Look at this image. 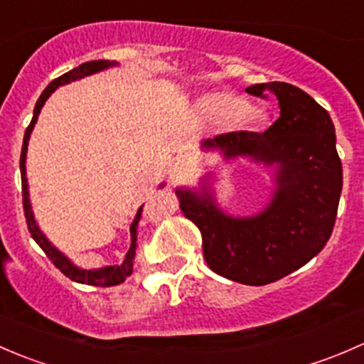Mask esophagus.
I'll return each instance as SVG.
<instances>
[{"mask_svg": "<svg viewBox=\"0 0 364 364\" xmlns=\"http://www.w3.org/2000/svg\"><path fill=\"white\" fill-rule=\"evenodd\" d=\"M186 168H188V160H186V156H178L174 161V165H172V172L178 176L181 174V172H185Z\"/></svg>", "mask_w": 364, "mask_h": 364, "instance_id": "1", "label": "esophagus"}]
</instances>
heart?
Listing matches in <instances>:
<instances>
[{
	"label": "heart",
	"mask_w": 364,
	"mask_h": 364,
	"mask_svg": "<svg viewBox=\"0 0 364 364\" xmlns=\"http://www.w3.org/2000/svg\"><path fill=\"white\" fill-rule=\"evenodd\" d=\"M205 114L220 124H236L237 121L257 123L260 116L255 111H250V105L237 95L229 91H216L208 95L203 100Z\"/></svg>",
	"instance_id": "1"
}]
</instances>
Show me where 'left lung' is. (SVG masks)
<instances>
[{"instance_id":"obj_1","label":"left lung","mask_w":364,"mask_h":364,"mask_svg":"<svg viewBox=\"0 0 364 364\" xmlns=\"http://www.w3.org/2000/svg\"><path fill=\"white\" fill-rule=\"evenodd\" d=\"M271 93L280 117L264 134L230 132L205 139L200 149L225 161L269 167V200L250 216H234L215 197V171L199 186H179L181 211L203 234L208 266L245 285H267L314 259L333 232L341 196L335 124L324 107L287 82L253 84L247 93Z\"/></svg>"}]
</instances>
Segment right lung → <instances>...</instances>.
Listing matches in <instances>:
<instances>
[{"mask_svg":"<svg viewBox=\"0 0 364 364\" xmlns=\"http://www.w3.org/2000/svg\"><path fill=\"white\" fill-rule=\"evenodd\" d=\"M117 67L116 61H109V60H95V61H87V63L79 65L70 72L63 73L61 77L54 79L49 86L43 90V93L40 95L38 102L35 105V111H33V119L29 123V127L26 128L24 134V141H23V151H21V178H23V204H24V215H26V223H28V230L31 234L33 240L38 243V247L46 252V255L53 260L54 266L68 277L70 280L77 282V284H86V285H97V287H112V285H119L134 273V259L135 253H137V234H139V222H141L142 216V205L139 208L137 215H135L134 222L130 225V248H128L127 255H124L123 262L116 264V266H104L98 267V269H82V267L75 266L72 260L65 255L63 252L58 250L49 240H47L46 234L42 232V229L36 223L35 215H33L31 209V200H29V186H28V178H26V155H28V144H29V137H31V132L35 128L36 119H38V114L42 111L43 104L47 102V98L54 93L60 86H65V84L73 82V80L84 79L87 75H93V73L104 72V70ZM165 183H161L160 188L164 186Z\"/></svg>","mask_w":364,"mask_h":364,"instance_id":"add662e5","label":"right lung"}]
</instances>
